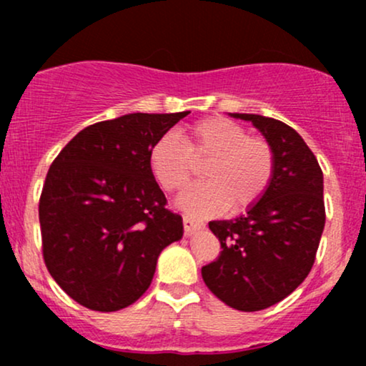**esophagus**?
<instances>
[{
	"mask_svg": "<svg viewBox=\"0 0 366 366\" xmlns=\"http://www.w3.org/2000/svg\"><path fill=\"white\" fill-rule=\"evenodd\" d=\"M182 222H184V232H186L187 236H189V234L196 232V230L203 229V227H204L203 222L196 220V218H192V217H189V215H184L182 217Z\"/></svg>",
	"mask_w": 366,
	"mask_h": 366,
	"instance_id": "34e87169",
	"label": "esophagus"
}]
</instances>
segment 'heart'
I'll list each match as a JSON object with an SVG mask.
<instances>
[{"label": "heart", "mask_w": 366, "mask_h": 366, "mask_svg": "<svg viewBox=\"0 0 366 366\" xmlns=\"http://www.w3.org/2000/svg\"><path fill=\"white\" fill-rule=\"evenodd\" d=\"M209 158L204 175L209 180L189 187L179 207L197 217L220 213L227 207H253L270 187L275 153L263 137L249 136L246 127L225 117H208L187 129L179 139L165 134L148 153L149 170L167 192L182 191L196 172V162Z\"/></svg>", "instance_id": "heart-1"}]
</instances>
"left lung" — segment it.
Segmentation results:
<instances>
[{"label":"left lung","instance_id":"8db88e82","mask_svg":"<svg viewBox=\"0 0 366 366\" xmlns=\"http://www.w3.org/2000/svg\"><path fill=\"white\" fill-rule=\"evenodd\" d=\"M270 142V187L246 215L209 222L220 241L215 262L201 268L204 284L227 306L258 312L287 297L308 277L325 225L323 174L303 137L284 122L230 113Z\"/></svg>","mask_w":366,"mask_h":366}]
</instances>
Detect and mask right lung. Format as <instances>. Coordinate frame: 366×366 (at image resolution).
<instances>
[{
  "label": "right lung",
  "instance_id": "add662e5",
  "mask_svg": "<svg viewBox=\"0 0 366 366\" xmlns=\"http://www.w3.org/2000/svg\"><path fill=\"white\" fill-rule=\"evenodd\" d=\"M189 113H130L92 124L49 167L39 199L43 258L79 305L117 312L136 303L163 247L182 237V217L167 208L148 153Z\"/></svg>",
  "mask_w": 366,
  "mask_h": 366
}]
</instances>
